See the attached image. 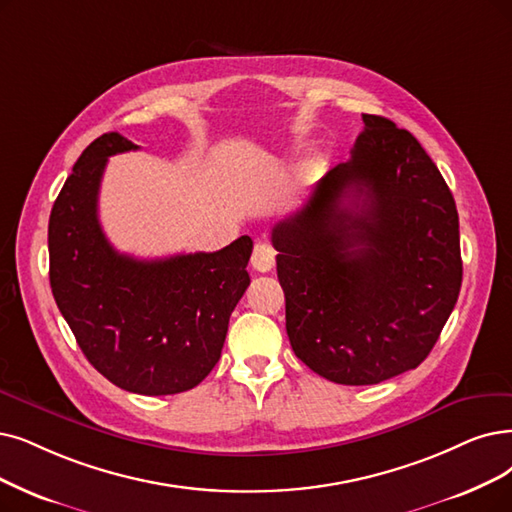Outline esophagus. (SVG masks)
<instances>
[{
	"instance_id": "1",
	"label": "esophagus",
	"mask_w": 512,
	"mask_h": 512,
	"mask_svg": "<svg viewBox=\"0 0 512 512\" xmlns=\"http://www.w3.org/2000/svg\"><path fill=\"white\" fill-rule=\"evenodd\" d=\"M252 267L258 273H269L275 267V250L267 241H256L252 252Z\"/></svg>"
}]
</instances>
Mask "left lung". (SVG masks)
<instances>
[{
    "label": "left lung",
    "instance_id": "obj_1",
    "mask_svg": "<svg viewBox=\"0 0 512 512\" xmlns=\"http://www.w3.org/2000/svg\"><path fill=\"white\" fill-rule=\"evenodd\" d=\"M363 124L351 159L273 229L292 349L351 386L418 367L462 285L458 210L441 172L391 119Z\"/></svg>",
    "mask_w": 512,
    "mask_h": 512
}]
</instances>
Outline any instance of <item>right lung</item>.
<instances>
[{
    "instance_id": "1",
    "label": "right lung",
    "mask_w": 512,
    "mask_h": 512,
    "mask_svg": "<svg viewBox=\"0 0 512 512\" xmlns=\"http://www.w3.org/2000/svg\"><path fill=\"white\" fill-rule=\"evenodd\" d=\"M136 149L109 132L75 161L48 224L50 288L102 376L130 393L176 395L220 359L229 317L250 285L252 239L157 260L119 254L98 222V191L109 157Z\"/></svg>"
}]
</instances>
